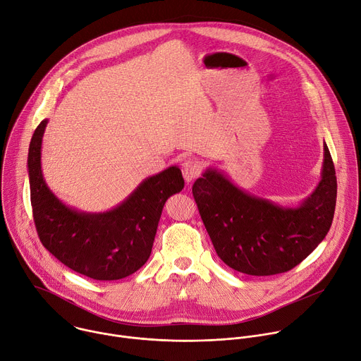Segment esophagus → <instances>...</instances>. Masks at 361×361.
Returning <instances> with one entry per match:
<instances>
[{
  "label": "esophagus",
  "mask_w": 361,
  "mask_h": 361,
  "mask_svg": "<svg viewBox=\"0 0 361 361\" xmlns=\"http://www.w3.org/2000/svg\"><path fill=\"white\" fill-rule=\"evenodd\" d=\"M181 170H183L184 180L187 183H191L201 174V164L195 159H187L181 164Z\"/></svg>",
  "instance_id": "34e87169"
}]
</instances>
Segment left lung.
<instances>
[{"instance_id": "left-lung-1", "label": "left lung", "mask_w": 361, "mask_h": 361, "mask_svg": "<svg viewBox=\"0 0 361 361\" xmlns=\"http://www.w3.org/2000/svg\"><path fill=\"white\" fill-rule=\"evenodd\" d=\"M201 220L220 259L248 276H273L300 264L329 233L337 178L327 144L322 180L297 207L251 195L207 169L192 185Z\"/></svg>"}]
</instances>
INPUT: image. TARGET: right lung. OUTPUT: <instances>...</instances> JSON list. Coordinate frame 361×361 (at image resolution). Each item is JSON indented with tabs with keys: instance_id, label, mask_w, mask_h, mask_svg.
Listing matches in <instances>:
<instances>
[{
	"instance_id": "obj_1",
	"label": "right lung",
	"mask_w": 361,
	"mask_h": 361,
	"mask_svg": "<svg viewBox=\"0 0 361 361\" xmlns=\"http://www.w3.org/2000/svg\"><path fill=\"white\" fill-rule=\"evenodd\" d=\"M48 120L35 128L28 149L32 216L42 245L71 270L94 280H120L141 269L151 254L166 201L184 188L177 166L145 178L117 207L84 213L48 188L41 144Z\"/></svg>"
}]
</instances>
